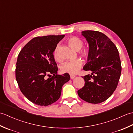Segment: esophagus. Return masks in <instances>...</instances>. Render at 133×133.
Returning a JSON list of instances; mask_svg holds the SVG:
<instances>
[{
	"instance_id": "obj_1",
	"label": "esophagus",
	"mask_w": 133,
	"mask_h": 133,
	"mask_svg": "<svg viewBox=\"0 0 133 133\" xmlns=\"http://www.w3.org/2000/svg\"><path fill=\"white\" fill-rule=\"evenodd\" d=\"M75 77V75H70V78L71 79H74Z\"/></svg>"
}]
</instances>
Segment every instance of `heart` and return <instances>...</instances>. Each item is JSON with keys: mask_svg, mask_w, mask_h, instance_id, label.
<instances>
[{"mask_svg": "<svg viewBox=\"0 0 133 133\" xmlns=\"http://www.w3.org/2000/svg\"><path fill=\"white\" fill-rule=\"evenodd\" d=\"M67 43L72 49L78 51L81 57L87 59L90 55V49L88 47L82 48L83 46V41L77 36H71L67 39ZM53 56L55 60L60 62L61 59L58 54V46L54 50ZM82 66V62L80 59H75L74 61L66 62L62 65L61 71L63 73H68L70 74H77Z\"/></svg>", "mask_w": 133, "mask_h": 133, "instance_id": "obj_1", "label": "heart"}]
</instances>
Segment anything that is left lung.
I'll return each instance as SVG.
<instances>
[{
  "label": "left lung",
  "mask_w": 133,
  "mask_h": 133,
  "mask_svg": "<svg viewBox=\"0 0 133 133\" xmlns=\"http://www.w3.org/2000/svg\"><path fill=\"white\" fill-rule=\"evenodd\" d=\"M82 34L88 42L90 49L83 70L91 71L92 75L83 77L85 83L78 94L87 102L99 103L107 100L118 86L122 70L119 55L116 46L104 34L86 30Z\"/></svg>",
  "instance_id": "1"
}]
</instances>
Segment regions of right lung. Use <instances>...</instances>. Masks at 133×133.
I'll return each instance as SVG.
<instances>
[{
    "label": "right lung",
    "instance_id": "obj_1",
    "mask_svg": "<svg viewBox=\"0 0 133 133\" xmlns=\"http://www.w3.org/2000/svg\"><path fill=\"white\" fill-rule=\"evenodd\" d=\"M64 36L47 35L34 38L20 51L15 77L21 92L39 106L52 104L61 97L62 87L70 80L68 73L57 74L53 56L57 44Z\"/></svg>",
    "mask_w": 133,
    "mask_h": 133
}]
</instances>
